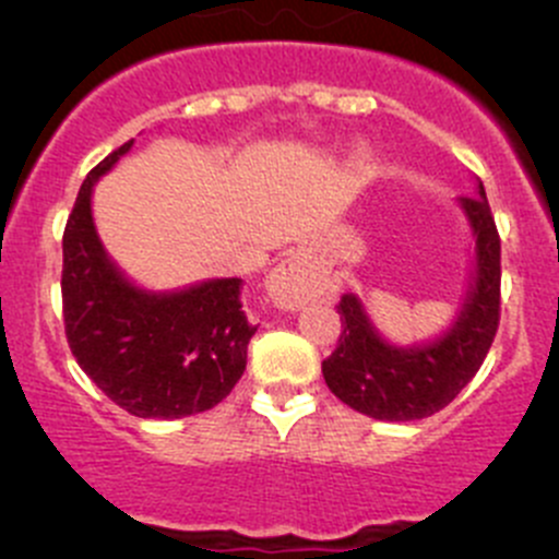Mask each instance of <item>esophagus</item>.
<instances>
[{
	"instance_id": "1",
	"label": "esophagus",
	"mask_w": 559,
	"mask_h": 559,
	"mask_svg": "<svg viewBox=\"0 0 559 559\" xmlns=\"http://www.w3.org/2000/svg\"><path fill=\"white\" fill-rule=\"evenodd\" d=\"M264 286H267V295L273 300V306L281 308V311H297L306 302L308 292H311L306 273H302L297 259H284L281 264H275L270 270Z\"/></svg>"
}]
</instances>
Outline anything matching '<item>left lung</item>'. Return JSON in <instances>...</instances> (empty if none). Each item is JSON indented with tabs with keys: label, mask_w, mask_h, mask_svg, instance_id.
Instances as JSON below:
<instances>
[{
	"label": "left lung",
	"mask_w": 559,
	"mask_h": 559,
	"mask_svg": "<svg viewBox=\"0 0 559 559\" xmlns=\"http://www.w3.org/2000/svg\"><path fill=\"white\" fill-rule=\"evenodd\" d=\"M473 235V264L452 324L432 341L400 346L386 341L370 319L362 297L343 295V332L337 348L321 362L326 386L337 400L379 421H414L438 414L467 386L487 357L500 319V238L487 191L456 200Z\"/></svg>",
	"instance_id": "8db88e82"
}]
</instances>
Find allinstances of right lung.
<instances>
[{"label": "right lung", "mask_w": 559, "mask_h": 559, "mask_svg": "<svg viewBox=\"0 0 559 559\" xmlns=\"http://www.w3.org/2000/svg\"><path fill=\"white\" fill-rule=\"evenodd\" d=\"M134 140L83 180L64 229V330L83 373L140 419H183L222 403L246 370L248 341L240 278L183 289L138 286L105 251L94 227V186Z\"/></svg>", "instance_id": "add662e5"}]
</instances>
